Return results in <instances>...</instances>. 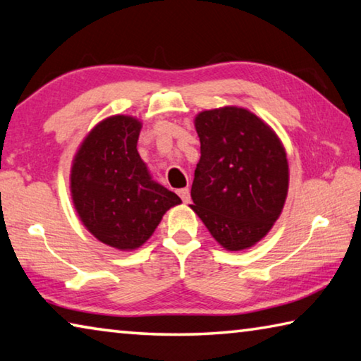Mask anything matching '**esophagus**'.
Returning a JSON list of instances; mask_svg holds the SVG:
<instances>
[{"label": "esophagus", "instance_id": "34e87169", "mask_svg": "<svg viewBox=\"0 0 361 361\" xmlns=\"http://www.w3.org/2000/svg\"><path fill=\"white\" fill-rule=\"evenodd\" d=\"M178 195H180L181 200H183V202H185V204H188L189 199H191V197H189V189H188V188L178 189Z\"/></svg>", "mask_w": 361, "mask_h": 361}]
</instances>
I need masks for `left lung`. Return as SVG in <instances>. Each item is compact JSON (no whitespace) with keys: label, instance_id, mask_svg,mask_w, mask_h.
Segmentation results:
<instances>
[{"label":"left lung","instance_id":"obj_1","mask_svg":"<svg viewBox=\"0 0 361 361\" xmlns=\"http://www.w3.org/2000/svg\"><path fill=\"white\" fill-rule=\"evenodd\" d=\"M200 161L192 205L215 240L231 252L255 245L276 223L288 191V162L279 137L237 106L195 118Z\"/></svg>","mask_w":361,"mask_h":361}]
</instances>
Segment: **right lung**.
Wrapping results in <instances>:
<instances>
[{"label": "right lung", "instance_id": "right-lung-1", "mask_svg": "<svg viewBox=\"0 0 361 361\" xmlns=\"http://www.w3.org/2000/svg\"><path fill=\"white\" fill-rule=\"evenodd\" d=\"M142 124L130 116L102 121L79 148L71 194L81 221L100 242L133 250L149 239L181 199L152 181L137 151Z\"/></svg>", "mask_w": 361, "mask_h": 361}]
</instances>
